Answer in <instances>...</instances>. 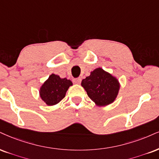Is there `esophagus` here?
I'll use <instances>...</instances> for the list:
<instances>
[{
	"instance_id": "34e87169",
	"label": "esophagus",
	"mask_w": 159,
	"mask_h": 159,
	"mask_svg": "<svg viewBox=\"0 0 159 159\" xmlns=\"http://www.w3.org/2000/svg\"><path fill=\"white\" fill-rule=\"evenodd\" d=\"M81 78H76V79H74L73 81L74 83L75 84H80V83H81Z\"/></svg>"
}]
</instances>
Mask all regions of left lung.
<instances>
[{"label":"left lung","instance_id":"left-lung-1","mask_svg":"<svg viewBox=\"0 0 159 159\" xmlns=\"http://www.w3.org/2000/svg\"><path fill=\"white\" fill-rule=\"evenodd\" d=\"M81 85L97 106L113 102L120 88L118 80L101 68L91 71L90 76L82 80Z\"/></svg>","mask_w":159,"mask_h":159}]
</instances>
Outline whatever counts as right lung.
I'll return each mask as SVG.
<instances>
[{"mask_svg":"<svg viewBox=\"0 0 159 159\" xmlns=\"http://www.w3.org/2000/svg\"><path fill=\"white\" fill-rule=\"evenodd\" d=\"M72 82L66 78L60 77L56 74H51L48 79L43 84L40 89V96L47 105H54L60 102L66 96L68 88Z\"/></svg>","mask_w":159,"mask_h":159,"instance_id":"obj_1","label":"right lung"}]
</instances>
